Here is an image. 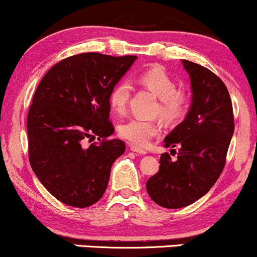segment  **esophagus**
Segmentation results:
<instances>
[{"label": "esophagus", "instance_id": "1", "mask_svg": "<svg viewBox=\"0 0 257 257\" xmlns=\"http://www.w3.org/2000/svg\"><path fill=\"white\" fill-rule=\"evenodd\" d=\"M131 150H132L133 152H137V153H139V155H141V156L147 155V152L145 151V150L140 149V147H138V146H135V145H131Z\"/></svg>", "mask_w": 257, "mask_h": 257}]
</instances>
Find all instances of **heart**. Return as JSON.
<instances>
[{
  "mask_svg": "<svg viewBox=\"0 0 257 257\" xmlns=\"http://www.w3.org/2000/svg\"><path fill=\"white\" fill-rule=\"evenodd\" d=\"M138 83L152 91L161 100L159 113L166 119L175 120L181 118L187 107V98L184 93L178 91L175 81L162 67L155 66L145 70L139 75ZM132 87L128 82L122 81L112 88L110 105L116 112L125 111L131 99ZM162 126L156 120L131 118L119 125V135L138 146H146L152 138L161 133Z\"/></svg>",
  "mask_w": 257,
  "mask_h": 257,
  "instance_id": "b5f03b06",
  "label": "heart"
}]
</instances>
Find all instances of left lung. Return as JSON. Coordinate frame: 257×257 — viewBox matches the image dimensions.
<instances>
[{
    "instance_id": "8db88e82",
    "label": "left lung",
    "mask_w": 257,
    "mask_h": 257,
    "mask_svg": "<svg viewBox=\"0 0 257 257\" xmlns=\"http://www.w3.org/2000/svg\"><path fill=\"white\" fill-rule=\"evenodd\" d=\"M190 76L192 99L185 119L164 139L179 146L176 159L163 153L159 172L146 182L149 196L168 209L184 208L209 192L222 173L234 132L232 101L225 83L200 65L181 60Z\"/></svg>"
}]
</instances>
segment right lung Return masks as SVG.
Returning <instances> with one entry per match:
<instances>
[{"instance_id": "1", "label": "right lung", "mask_w": 257, "mask_h": 257, "mask_svg": "<svg viewBox=\"0 0 257 257\" xmlns=\"http://www.w3.org/2000/svg\"><path fill=\"white\" fill-rule=\"evenodd\" d=\"M138 57L83 53L59 61L38 84L28 114L29 159L34 173L61 203L87 208L101 198L122 140H106L110 93ZM103 138L88 147L87 141Z\"/></svg>"}]
</instances>
